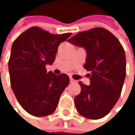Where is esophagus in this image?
<instances>
[{
    "instance_id": "1",
    "label": "esophagus",
    "mask_w": 135,
    "mask_h": 135,
    "mask_svg": "<svg viewBox=\"0 0 135 135\" xmlns=\"http://www.w3.org/2000/svg\"><path fill=\"white\" fill-rule=\"evenodd\" d=\"M70 83H75V82H76L75 80H74V79H72V78H70Z\"/></svg>"
}]
</instances>
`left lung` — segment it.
<instances>
[{"instance_id":"8db88e82","label":"left lung","mask_w":135,"mask_h":135,"mask_svg":"<svg viewBox=\"0 0 135 135\" xmlns=\"http://www.w3.org/2000/svg\"><path fill=\"white\" fill-rule=\"evenodd\" d=\"M68 42L85 49L84 68L91 72L90 85L79 82L81 92L74 98L77 111L88 119H100L121 95L126 67L124 49L110 31L101 27L78 33Z\"/></svg>"}]
</instances>
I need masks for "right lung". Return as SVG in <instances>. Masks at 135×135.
I'll use <instances>...</instances> for the list:
<instances>
[{"instance_id":"1","label":"right lung","mask_w":135,"mask_h":135,"mask_svg":"<svg viewBox=\"0 0 135 135\" xmlns=\"http://www.w3.org/2000/svg\"><path fill=\"white\" fill-rule=\"evenodd\" d=\"M70 35H52L33 27L13 43L9 61L10 84L18 103L31 115L45 117L54 113L69 85L68 75L47 73L45 67L54 62L58 46Z\"/></svg>"}]
</instances>
